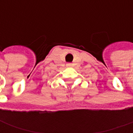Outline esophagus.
Here are the masks:
<instances>
[{"mask_svg":"<svg viewBox=\"0 0 133 133\" xmlns=\"http://www.w3.org/2000/svg\"><path fill=\"white\" fill-rule=\"evenodd\" d=\"M68 65V66H70V65H71V64L68 63V65Z\"/></svg>","mask_w":133,"mask_h":133,"instance_id":"obj_1","label":"esophagus"}]
</instances>
